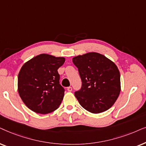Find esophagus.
Wrapping results in <instances>:
<instances>
[{
  "instance_id": "34e87169",
  "label": "esophagus",
  "mask_w": 146,
  "mask_h": 146,
  "mask_svg": "<svg viewBox=\"0 0 146 146\" xmlns=\"http://www.w3.org/2000/svg\"><path fill=\"white\" fill-rule=\"evenodd\" d=\"M67 91H72V90H73V89H72V87H67Z\"/></svg>"
}]
</instances>
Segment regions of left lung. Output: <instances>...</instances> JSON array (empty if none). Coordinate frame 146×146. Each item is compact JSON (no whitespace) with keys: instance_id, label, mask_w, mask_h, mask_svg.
Listing matches in <instances>:
<instances>
[{"instance_id":"8db88e82","label":"left lung","mask_w":146,"mask_h":146,"mask_svg":"<svg viewBox=\"0 0 146 146\" xmlns=\"http://www.w3.org/2000/svg\"><path fill=\"white\" fill-rule=\"evenodd\" d=\"M82 81L75 96L85 110L100 113L109 110L121 91L120 73L113 62L104 55L91 52L73 58Z\"/></svg>"}]
</instances>
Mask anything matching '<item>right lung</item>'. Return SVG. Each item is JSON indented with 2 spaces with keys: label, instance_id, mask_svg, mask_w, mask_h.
<instances>
[{
  "label": "right lung",
  "instance_id": "add662e5",
  "mask_svg": "<svg viewBox=\"0 0 146 146\" xmlns=\"http://www.w3.org/2000/svg\"><path fill=\"white\" fill-rule=\"evenodd\" d=\"M64 57L40 54L26 62L18 75V91L24 104L34 112L46 114L59 108L65 89L57 69Z\"/></svg>",
  "mask_w": 146,
  "mask_h": 146
}]
</instances>
